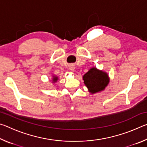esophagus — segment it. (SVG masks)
Listing matches in <instances>:
<instances>
[{
  "mask_svg": "<svg viewBox=\"0 0 147 147\" xmlns=\"http://www.w3.org/2000/svg\"><path fill=\"white\" fill-rule=\"evenodd\" d=\"M69 69H70L72 72H74L75 71V66H74V65H71L69 67Z\"/></svg>",
  "mask_w": 147,
  "mask_h": 147,
  "instance_id": "1",
  "label": "esophagus"
}]
</instances>
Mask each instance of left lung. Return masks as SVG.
<instances>
[{
	"label": "left lung",
	"instance_id": "left-lung-1",
	"mask_svg": "<svg viewBox=\"0 0 147 147\" xmlns=\"http://www.w3.org/2000/svg\"><path fill=\"white\" fill-rule=\"evenodd\" d=\"M82 78L84 84L91 94L104 91L109 82L108 73L102 70H99L95 67L89 69Z\"/></svg>",
	"mask_w": 147,
	"mask_h": 147
}]
</instances>
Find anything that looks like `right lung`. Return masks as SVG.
Instances as JSON below:
<instances>
[{
	"instance_id": "1",
	"label": "right lung",
	"mask_w": 147,
	"mask_h": 147,
	"mask_svg": "<svg viewBox=\"0 0 147 147\" xmlns=\"http://www.w3.org/2000/svg\"><path fill=\"white\" fill-rule=\"evenodd\" d=\"M58 78H59L58 76H56V75H54V74H53V77H52L51 81H52V82L53 83H56V82H57V81L58 80Z\"/></svg>"
}]
</instances>
